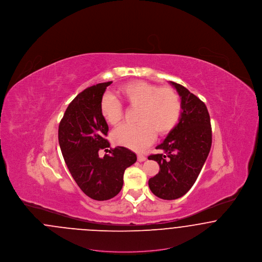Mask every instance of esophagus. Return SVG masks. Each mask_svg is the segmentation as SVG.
I'll return each mask as SVG.
<instances>
[{
  "mask_svg": "<svg viewBox=\"0 0 262 262\" xmlns=\"http://www.w3.org/2000/svg\"><path fill=\"white\" fill-rule=\"evenodd\" d=\"M147 158L144 156V155H142V154H137V161H139V162H143V161H145Z\"/></svg>",
  "mask_w": 262,
  "mask_h": 262,
  "instance_id": "esophagus-1",
  "label": "esophagus"
}]
</instances>
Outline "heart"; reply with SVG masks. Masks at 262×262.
Instances as JSON below:
<instances>
[{"label": "heart", "instance_id": "heart-1", "mask_svg": "<svg viewBox=\"0 0 262 262\" xmlns=\"http://www.w3.org/2000/svg\"><path fill=\"white\" fill-rule=\"evenodd\" d=\"M117 94L129 107L138 108L137 125H122L113 133V141L117 145L142 151L152 143L156 134L167 136L179 123L182 102L172 88L136 80L120 86ZM100 114L108 124L117 125L124 118V108L115 97L105 95L100 101Z\"/></svg>", "mask_w": 262, "mask_h": 262}]
</instances>
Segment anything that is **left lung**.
<instances>
[{"label": "left lung", "mask_w": 262, "mask_h": 262, "mask_svg": "<svg viewBox=\"0 0 262 262\" xmlns=\"http://www.w3.org/2000/svg\"><path fill=\"white\" fill-rule=\"evenodd\" d=\"M182 102L178 125L148 157L159 164V173L149 179L150 190L162 200L185 195L195 183L211 148L212 130L205 104L183 85L170 81Z\"/></svg>", "instance_id": "left-lung-1"}]
</instances>
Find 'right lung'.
<instances>
[{"instance_id": "right-lung-1", "label": "right lung", "mask_w": 262, "mask_h": 262, "mask_svg": "<svg viewBox=\"0 0 262 262\" xmlns=\"http://www.w3.org/2000/svg\"><path fill=\"white\" fill-rule=\"evenodd\" d=\"M112 81L84 89L68 106L59 125V143L64 162L80 189L95 200H111L122 189L125 170L137 161L125 147H110L109 127L100 114V101Z\"/></svg>"}]
</instances>
